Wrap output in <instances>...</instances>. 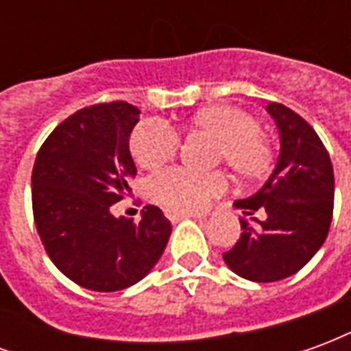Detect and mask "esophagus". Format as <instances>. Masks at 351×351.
I'll use <instances>...</instances> for the list:
<instances>
[{
    "instance_id": "esophagus-1",
    "label": "esophagus",
    "mask_w": 351,
    "mask_h": 351,
    "mask_svg": "<svg viewBox=\"0 0 351 351\" xmlns=\"http://www.w3.org/2000/svg\"><path fill=\"white\" fill-rule=\"evenodd\" d=\"M167 218L171 221H178L184 220V218H193V220H199V218H203L201 214H188V213H175V210H167Z\"/></svg>"
}]
</instances>
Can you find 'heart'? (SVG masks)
Returning <instances> with one entry per match:
<instances>
[{
	"label": "heart",
	"instance_id": "heart-1",
	"mask_svg": "<svg viewBox=\"0 0 351 351\" xmlns=\"http://www.w3.org/2000/svg\"><path fill=\"white\" fill-rule=\"evenodd\" d=\"M199 130L221 141V156L241 175H259L269 167L271 148L259 135L258 122L241 108L220 105L193 116ZM180 146L178 131L165 120L141 122L131 135V154L141 167L158 169L167 163ZM228 186L223 173H201L186 167H171L152 176L150 190L161 205L180 213L205 208L210 199Z\"/></svg>",
	"mask_w": 351,
	"mask_h": 351
}]
</instances>
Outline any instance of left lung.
I'll return each mask as SVG.
<instances>
[{"label": "left lung", "mask_w": 351, "mask_h": 351, "mask_svg": "<svg viewBox=\"0 0 351 351\" xmlns=\"http://www.w3.org/2000/svg\"><path fill=\"white\" fill-rule=\"evenodd\" d=\"M280 137V154L267 182L235 201L244 216L243 233L223 261L241 278L276 282L301 271L327 239L335 201L331 158L308 122L291 108L269 103Z\"/></svg>", "instance_id": "1"}]
</instances>
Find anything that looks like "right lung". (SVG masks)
<instances>
[{
    "mask_svg": "<svg viewBox=\"0 0 351 351\" xmlns=\"http://www.w3.org/2000/svg\"><path fill=\"white\" fill-rule=\"evenodd\" d=\"M141 110L125 101L80 108L43 143L32 173L37 233L58 271L92 291H120L152 271L171 221L146 206L141 221L110 206L137 175L130 135Z\"/></svg>",
    "mask_w": 351,
    "mask_h": 351,
    "instance_id": "1",
    "label": "right lung"
}]
</instances>
